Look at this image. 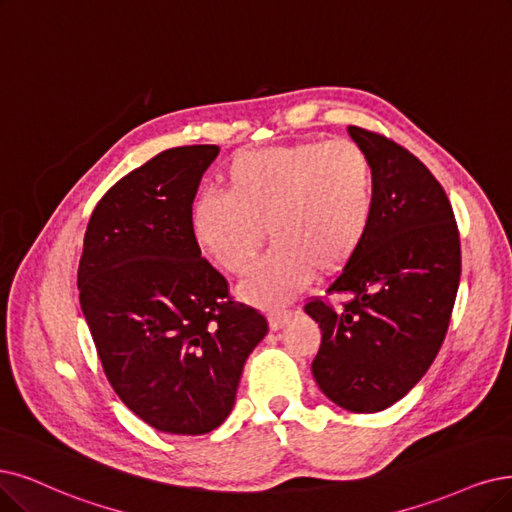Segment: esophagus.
Wrapping results in <instances>:
<instances>
[{"label":"esophagus","instance_id":"34e87169","mask_svg":"<svg viewBox=\"0 0 512 512\" xmlns=\"http://www.w3.org/2000/svg\"><path fill=\"white\" fill-rule=\"evenodd\" d=\"M291 314H293L291 310H274V312H270V314H268L270 329H272V331H278V329L285 327V323L291 318Z\"/></svg>","mask_w":512,"mask_h":512}]
</instances>
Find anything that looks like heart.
I'll use <instances>...</instances> for the list:
<instances>
[{"mask_svg":"<svg viewBox=\"0 0 512 512\" xmlns=\"http://www.w3.org/2000/svg\"><path fill=\"white\" fill-rule=\"evenodd\" d=\"M223 196L202 194L189 211L200 251L232 276L249 274L268 236V259L244 293L282 304L314 270L331 274L365 242L377 198L369 151L350 139L299 141L236 154L221 175Z\"/></svg>","mask_w":512,"mask_h":512,"instance_id":"b5f03b06","label":"heart"}]
</instances>
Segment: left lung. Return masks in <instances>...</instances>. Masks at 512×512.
Returning a JSON list of instances; mask_svg holds the SVG:
<instances>
[{"mask_svg": "<svg viewBox=\"0 0 512 512\" xmlns=\"http://www.w3.org/2000/svg\"><path fill=\"white\" fill-rule=\"evenodd\" d=\"M375 166L371 230L327 293L306 312L323 339L312 361L318 388L354 413L382 411L422 380L437 358L460 285V234L445 189L411 151L350 126Z\"/></svg>", "mask_w": 512, "mask_h": 512, "instance_id": "left-lung-1", "label": "left lung"}]
</instances>
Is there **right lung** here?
<instances>
[{
    "instance_id": "1",
    "label": "right lung",
    "mask_w": 512,
    "mask_h": 512,
    "mask_svg": "<svg viewBox=\"0 0 512 512\" xmlns=\"http://www.w3.org/2000/svg\"><path fill=\"white\" fill-rule=\"evenodd\" d=\"M217 145L166 149L94 206L78 268L82 312L122 403L151 428L206 434L230 415L268 320L232 299L189 227Z\"/></svg>"
}]
</instances>
